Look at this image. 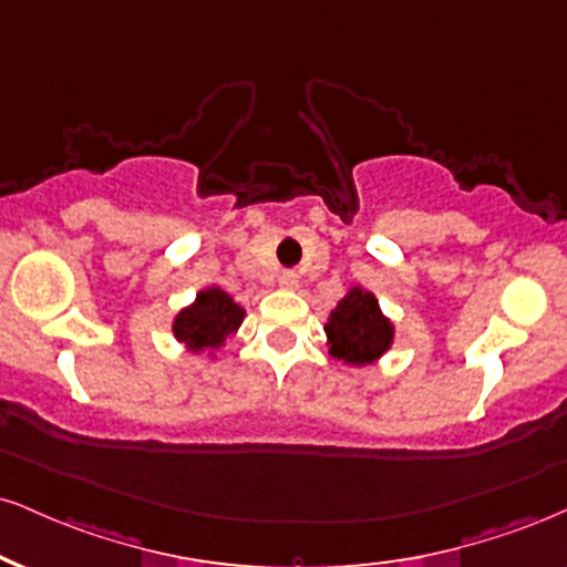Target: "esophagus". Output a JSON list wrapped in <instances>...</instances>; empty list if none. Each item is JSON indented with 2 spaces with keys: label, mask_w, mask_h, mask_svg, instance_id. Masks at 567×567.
<instances>
[{
  "label": "esophagus",
  "mask_w": 567,
  "mask_h": 567,
  "mask_svg": "<svg viewBox=\"0 0 567 567\" xmlns=\"http://www.w3.org/2000/svg\"><path fill=\"white\" fill-rule=\"evenodd\" d=\"M298 282H301V279H298L296 271H282V275H279V288L282 290H296Z\"/></svg>",
  "instance_id": "34e87169"
}]
</instances>
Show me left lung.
<instances>
[{"instance_id":"8db88e82","label":"left lung","mask_w":567,"mask_h":567,"mask_svg":"<svg viewBox=\"0 0 567 567\" xmlns=\"http://www.w3.org/2000/svg\"><path fill=\"white\" fill-rule=\"evenodd\" d=\"M324 336L332 359L349 367H367L391 351L395 324L380 309L372 290L353 285L327 317Z\"/></svg>"}]
</instances>
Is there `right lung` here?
Segmentation results:
<instances>
[{"mask_svg": "<svg viewBox=\"0 0 567 567\" xmlns=\"http://www.w3.org/2000/svg\"><path fill=\"white\" fill-rule=\"evenodd\" d=\"M243 319L245 309L227 290L206 285L197 290L193 303L176 311L172 332L189 353H208V359H216V351L240 330Z\"/></svg>", "mask_w": 567, "mask_h": 567, "instance_id": "1", "label": "right lung"}]
</instances>
